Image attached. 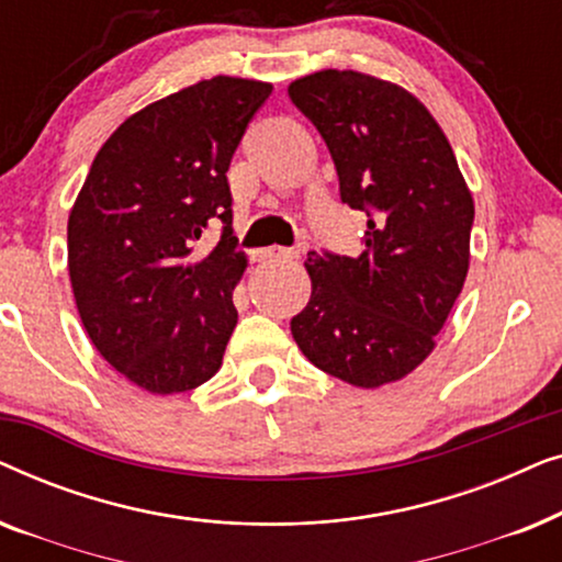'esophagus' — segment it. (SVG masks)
I'll use <instances>...</instances> for the list:
<instances>
[{"mask_svg":"<svg viewBox=\"0 0 562 562\" xmlns=\"http://www.w3.org/2000/svg\"><path fill=\"white\" fill-rule=\"evenodd\" d=\"M296 252L289 250V248H279V245H273V248H263L256 252V260H263V263H271V260H294Z\"/></svg>","mask_w":562,"mask_h":562,"instance_id":"obj_1","label":"esophagus"}]
</instances>
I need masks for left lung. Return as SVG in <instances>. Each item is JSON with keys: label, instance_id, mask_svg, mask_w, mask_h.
<instances>
[{"label": "left lung", "instance_id": "obj_1", "mask_svg": "<svg viewBox=\"0 0 562 562\" xmlns=\"http://www.w3.org/2000/svg\"><path fill=\"white\" fill-rule=\"evenodd\" d=\"M335 160L340 199L368 214L358 258L310 252V304L291 319L319 371L360 389L412 373L463 291L473 196L432 114L396 83L325 71L289 83Z\"/></svg>", "mask_w": 562, "mask_h": 562}]
</instances>
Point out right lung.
Returning a JSON list of instances; mask_svg holds the SVG:
<instances>
[{"mask_svg": "<svg viewBox=\"0 0 562 562\" xmlns=\"http://www.w3.org/2000/svg\"><path fill=\"white\" fill-rule=\"evenodd\" d=\"M273 87L214 76L158 99L114 130L68 214V276L106 363L150 394H181L220 371L248 258L233 235L227 168ZM212 218L221 243L199 259Z\"/></svg>", "mask_w": 562, "mask_h": 562, "instance_id": "1", "label": "right lung"}]
</instances>
